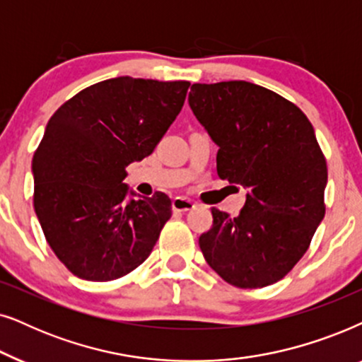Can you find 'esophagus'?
Listing matches in <instances>:
<instances>
[{"instance_id":"1","label":"esophagus","mask_w":362,"mask_h":362,"mask_svg":"<svg viewBox=\"0 0 362 362\" xmlns=\"http://www.w3.org/2000/svg\"><path fill=\"white\" fill-rule=\"evenodd\" d=\"M195 206H197L195 202L190 199H185V197H175V199L172 200L173 211H189V210H194Z\"/></svg>"}]
</instances>
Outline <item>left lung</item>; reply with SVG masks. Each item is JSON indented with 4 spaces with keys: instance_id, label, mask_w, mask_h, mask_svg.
I'll use <instances>...</instances> for the list:
<instances>
[{
    "instance_id": "8db88e82",
    "label": "left lung",
    "mask_w": 362,
    "mask_h": 362,
    "mask_svg": "<svg viewBox=\"0 0 362 362\" xmlns=\"http://www.w3.org/2000/svg\"><path fill=\"white\" fill-rule=\"evenodd\" d=\"M189 104L218 146V177L247 189L238 216L211 209L202 253L230 285H273L325 218L327 167L315 129L290 100L247 81L194 84Z\"/></svg>"
}]
</instances>
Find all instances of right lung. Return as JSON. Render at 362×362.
Instances as JSON below:
<instances>
[{
	"label": "right lung",
	"mask_w": 362,
	"mask_h": 362,
	"mask_svg": "<svg viewBox=\"0 0 362 362\" xmlns=\"http://www.w3.org/2000/svg\"><path fill=\"white\" fill-rule=\"evenodd\" d=\"M189 81L114 77L52 114L33 156L35 210L76 276L110 281L146 262L172 215L158 192L125 200V167L151 156L185 103Z\"/></svg>",
	"instance_id": "obj_1"
}]
</instances>
